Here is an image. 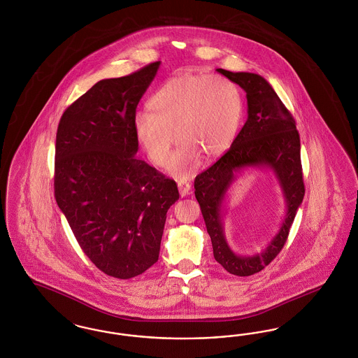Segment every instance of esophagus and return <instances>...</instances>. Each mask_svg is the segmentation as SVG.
<instances>
[{"label": "esophagus", "mask_w": 358, "mask_h": 358, "mask_svg": "<svg viewBox=\"0 0 358 358\" xmlns=\"http://www.w3.org/2000/svg\"><path fill=\"white\" fill-rule=\"evenodd\" d=\"M177 185H178V190H180L181 197H185V196H187V194L190 193L192 185H190L189 182H187V181H178Z\"/></svg>", "instance_id": "obj_1"}]
</instances>
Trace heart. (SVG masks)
<instances>
[{"label": "heart", "mask_w": 358, "mask_h": 358, "mask_svg": "<svg viewBox=\"0 0 358 358\" xmlns=\"http://www.w3.org/2000/svg\"><path fill=\"white\" fill-rule=\"evenodd\" d=\"M150 113L134 120L136 141L157 166L169 159L174 134L181 142L171 155L169 171L187 178L200 155H222L234 142L243 118V96L231 79L222 75H180L150 96Z\"/></svg>", "instance_id": "b5f03b06"}]
</instances>
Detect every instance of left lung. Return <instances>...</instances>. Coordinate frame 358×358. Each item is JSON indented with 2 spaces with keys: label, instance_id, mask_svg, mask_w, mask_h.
I'll use <instances>...</instances> for the list:
<instances>
[{
  "label": "left lung",
  "instance_id": "left-lung-1",
  "mask_svg": "<svg viewBox=\"0 0 358 358\" xmlns=\"http://www.w3.org/2000/svg\"><path fill=\"white\" fill-rule=\"evenodd\" d=\"M245 91L248 118L229 150L194 180V194L201 208L213 256L229 273L250 276L262 271L282 251L296 210L303 201L301 139L295 120L271 85L257 73L216 69ZM247 167L273 171L282 189L287 215L278 234L260 255L238 256L227 245L222 225V206L227 189Z\"/></svg>",
  "mask_w": 358,
  "mask_h": 358
}]
</instances>
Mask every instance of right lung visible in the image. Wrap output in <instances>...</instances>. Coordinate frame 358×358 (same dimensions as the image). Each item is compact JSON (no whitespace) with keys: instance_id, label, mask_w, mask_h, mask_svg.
I'll return each instance as SVG.
<instances>
[{"instance_id":"right-lung-1","label":"right lung","mask_w":358,"mask_h":358,"mask_svg":"<svg viewBox=\"0 0 358 358\" xmlns=\"http://www.w3.org/2000/svg\"><path fill=\"white\" fill-rule=\"evenodd\" d=\"M159 62L92 85L62 115L55 199L80 248L104 273L130 279L158 260L176 181L136 158L138 103Z\"/></svg>"}]
</instances>
